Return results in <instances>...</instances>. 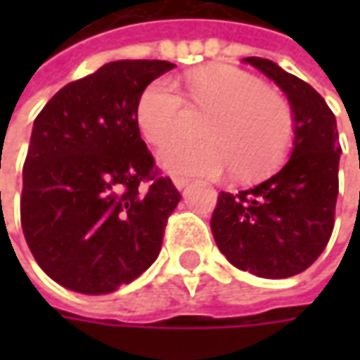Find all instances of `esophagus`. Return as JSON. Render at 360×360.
I'll use <instances>...</instances> for the list:
<instances>
[{"mask_svg":"<svg viewBox=\"0 0 360 360\" xmlns=\"http://www.w3.org/2000/svg\"><path fill=\"white\" fill-rule=\"evenodd\" d=\"M187 183H188L187 177H179V175H177V177H173V185H175V187L179 188V191H181V188H183V187H185Z\"/></svg>","mask_w":360,"mask_h":360,"instance_id":"esophagus-1","label":"esophagus"}]
</instances>
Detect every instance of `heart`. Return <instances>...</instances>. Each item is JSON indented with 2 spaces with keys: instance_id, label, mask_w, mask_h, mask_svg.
Instances as JSON below:
<instances>
[{
  "instance_id": "obj_1",
  "label": "heart",
  "mask_w": 360,
  "mask_h": 360,
  "mask_svg": "<svg viewBox=\"0 0 360 360\" xmlns=\"http://www.w3.org/2000/svg\"><path fill=\"white\" fill-rule=\"evenodd\" d=\"M191 108L208 111L204 141H177L160 152L169 173L214 177L233 167L239 179L271 172L287 156L295 134L293 110L278 90L229 65L198 69L185 79ZM185 102L177 84L160 77L136 98L134 125L152 146H164L179 131Z\"/></svg>"
}]
</instances>
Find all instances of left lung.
Returning a JSON list of instances; mask_svg holds the SVG:
<instances>
[{
    "instance_id": "obj_1",
    "label": "left lung",
    "mask_w": 360,
    "mask_h": 360,
    "mask_svg": "<svg viewBox=\"0 0 360 360\" xmlns=\"http://www.w3.org/2000/svg\"><path fill=\"white\" fill-rule=\"evenodd\" d=\"M245 63L271 79L291 103V158L271 177L239 193H219L210 227L221 255L258 278L297 276L330 241L340 191V136L335 115L309 82L270 59Z\"/></svg>"
}]
</instances>
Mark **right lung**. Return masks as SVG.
<instances>
[{"instance_id": "obj_1", "label": "right lung", "mask_w": 360, "mask_h": 360, "mask_svg": "<svg viewBox=\"0 0 360 360\" xmlns=\"http://www.w3.org/2000/svg\"><path fill=\"white\" fill-rule=\"evenodd\" d=\"M121 59L69 82L38 113L22 165L20 224L53 281L103 295L148 270L181 193L134 125L142 89L173 69Z\"/></svg>"}]
</instances>
